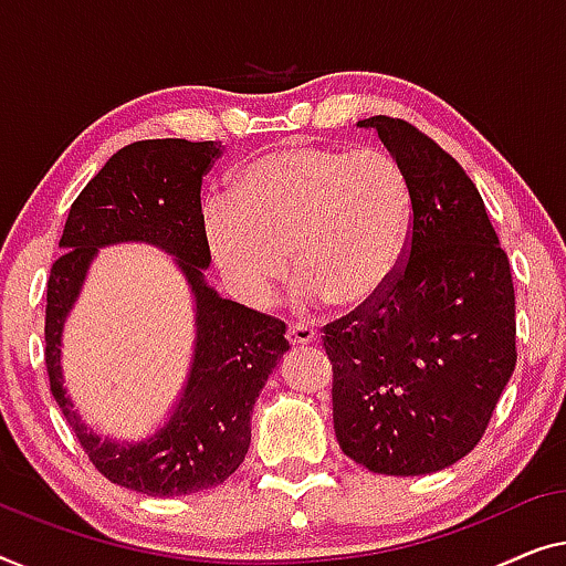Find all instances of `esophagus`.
Returning a JSON list of instances; mask_svg holds the SVG:
<instances>
[{"instance_id":"obj_1","label":"esophagus","mask_w":566,"mask_h":566,"mask_svg":"<svg viewBox=\"0 0 566 566\" xmlns=\"http://www.w3.org/2000/svg\"><path fill=\"white\" fill-rule=\"evenodd\" d=\"M317 333L315 328H310L305 323H290V328H286V338H290V344L294 346H305V344H315Z\"/></svg>"}]
</instances>
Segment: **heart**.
<instances>
[{
	"instance_id": "1",
	"label": "heart",
	"mask_w": 566,
	"mask_h": 566,
	"mask_svg": "<svg viewBox=\"0 0 566 566\" xmlns=\"http://www.w3.org/2000/svg\"><path fill=\"white\" fill-rule=\"evenodd\" d=\"M412 222V187L377 148L284 146L253 158L233 197L202 210L220 272L251 305H266L294 266L302 300L359 307L395 280Z\"/></svg>"
}]
</instances>
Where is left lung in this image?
I'll list each match as a JSON object with an SVG mask.
<instances>
[{
  "label": "left lung",
  "instance_id": "left-lung-1",
  "mask_svg": "<svg viewBox=\"0 0 566 566\" xmlns=\"http://www.w3.org/2000/svg\"><path fill=\"white\" fill-rule=\"evenodd\" d=\"M359 125L408 174L412 222L395 280L323 328L333 426L369 472L431 474L480 443L515 369L511 261L457 158L400 117Z\"/></svg>",
  "mask_w": 566,
  "mask_h": 566
}]
</instances>
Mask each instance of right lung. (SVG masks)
<instances>
[{"mask_svg": "<svg viewBox=\"0 0 566 566\" xmlns=\"http://www.w3.org/2000/svg\"><path fill=\"white\" fill-rule=\"evenodd\" d=\"M220 146L158 138L113 154L71 205L45 290V369L51 392L99 474L154 497L218 488L241 467L251 443L253 402L290 348L284 323L218 297L202 276L210 245L200 189ZM146 240L180 261L198 300V348L186 397L154 440L117 447L86 432L60 381L62 317L99 244Z\"/></svg>", "mask_w": 566, "mask_h": 566, "instance_id": "1", "label": "right lung"}]
</instances>
